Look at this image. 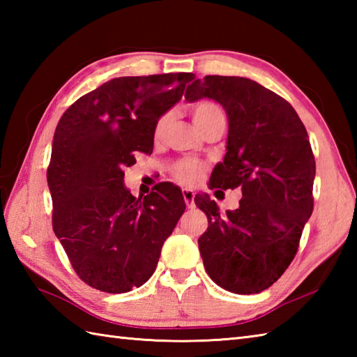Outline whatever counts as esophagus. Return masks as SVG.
Wrapping results in <instances>:
<instances>
[{"instance_id": "1", "label": "esophagus", "mask_w": 357, "mask_h": 357, "mask_svg": "<svg viewBox=\"0 0 357 357\" xmlns=\"http://www.w3.org/2000/svg\"><path fill=\"white\" fill-rule=\"evenodd\" d=\"M183 198L185 201V206L188 208H193V206H195V202H193L195 193H193V190H188V188H184V190H183Z\"/></svg>"}]
</instances>
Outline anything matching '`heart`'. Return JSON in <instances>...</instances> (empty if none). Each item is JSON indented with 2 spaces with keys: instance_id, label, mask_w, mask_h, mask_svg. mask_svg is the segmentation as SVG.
Returning a JSON list of instances; mask_svg holds the SVG:
<instances>
[{
  "instance_id": "b5f03b06",
  "label": "heart",
  "mask_w": 357,
  "mask_h": 357,
  "mask_svg": "<svg viewBox=\"0 0 357 357\" xmlns=\"http://www.w3.org/2000/svg\"><path fill=\"white\" fill-rule=\"evenodd\" d=\"M190 113L193 118L195 126L199 128L202 133H207L210 130H225L227 126V113L225 110L215 101H198L190 107ZM170 113H164V115L156 119L153 126V142L161 144L165 139L167 130L170 126ZM206 173V167L201 162L193 161V159H181L176 164H173L170 169L172 179L174 183L181 185L190 187L196 185L204 178Z\"/></svg>"
}]
</instances>
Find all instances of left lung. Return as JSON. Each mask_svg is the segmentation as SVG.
Masks as SVG:
<instances>
[{
	"label": "left lung",
	"mask_w": 357,
	"mask_h": 357,
	"mask_svg": "<svg viewBox=\"0 0 357 357\" xmlns=\"http://www.w3.org/2000/svg\"><path fill=\"white\" fill-rule=\"evenodd\" d=\"M204 96L229 116L227 153L210 187L242 190L239 207L224 216L210 196H195L208 219L198 239L204 267L224 290L261 293L294 259L312 216L313 150L291 104L252 79L207 75L185 92L188 101Z\"/></svg>",
	"instance_id": "left-lung-1"
}]
</instances>
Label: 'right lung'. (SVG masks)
<instances>
[{
    "instance_id": "add662e5",
    "label": "right lung",
    "mask_w": 357,
    "mask_h": 357,
    "mask_svg": "<svg viewBox=\"0 0 357 357\" xmlns=\"http://www.w3.org/2000/svg\"><path fill=\"white\" fill-rule=\"evenodd\" d=\"M193 73L121 77L82 95L56 126L47 167L52 225L78 278L104 293L146 284L185 210L176 185L144 198L124 170L153 151V126L184 95Z\"/></svg>"
}]
</instances>
